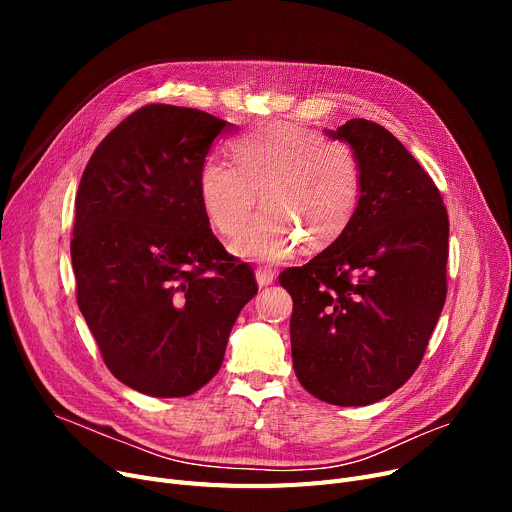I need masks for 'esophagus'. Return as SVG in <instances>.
I'll list each match as a JSON object with an SVG mask.
<instances>
[{"label": "esophagus", "instance_id": "1", "mask_svg": "<svg viewBox=\"0 0 512 512\" xmlns=\"http://www.w3.org/2000/svg\"><path fill=\"white\" fill-rule=\"evenodd\" d=\"M255 278H257V284L263 288V286H270L274 282V272L267 270V267H257L255 270Z\"/></svg>", "mask_w": 512, "mask_h": 512}]
</instances>
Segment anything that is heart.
<instances>
[{
	"mask_svg": "<svg viewBox=\"0 0 512 512\" xmlns=\"http://www.w3.org/2000/svg\"><path fill=\"white\" fill-rule=\"evenodd\" d=\"M232 159L209 157L199 170V199L209 224L236 234L259 193L265 209L238 234L232 251L253 261H282L301 240L319 249L353 220L363 188L357 151L299 126H263L232 141Z\"/></svg>",
	"mask_w": 512,
	"mask_h": 512,
	"instance_id": "heart-1",
	"label": "heart"
}]
</instances>
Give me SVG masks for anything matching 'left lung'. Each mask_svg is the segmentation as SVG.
I'll return each mask as SVG.
<instances>
[{"mask_svg":"<svg viewBox=\"0 0 512 512\" xmlns=\"http://www.w3.org/2000/svg\"><path fill=\"white\" fill-rule=\"evenodd\" d=\"M330 139L363 168L359 207L332 245L280 284L301 386L338 407L390 396L419 367L446 301L448 215L434 180L384 126L355 118Z\"/></svg>","mask_w":512,"mask_h":512,"instance_id":"left-lung-1","label":"left lung"}]
</instances>
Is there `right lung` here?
<instances>
[{
	"mask_svg": "<svg viewBox=\"0 0 512 512\" xmlns=\"http://www.w3.org/2000/svg\"><path fill=\"white\" fill-rule=\"evenodd\" d=\"M234 124L151 103L99 143L76 193V301L101 357L128 388L178 398L220 371L255 294L247 263L213 236L199 199L211 143Z\"/></svg>",
	"mask_w": 512,
	"mask_h": 512,
	"instance_id": "add662e5",
	"label": "right lung"
}]
</instances>
